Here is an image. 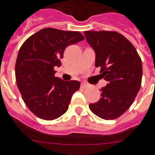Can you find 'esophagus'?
Listing matches in <instances>:
<instances>
[{"instance_id": "1", "label": "esophagus", "mask_w": 155, "mask_h": 155, "mask_svg": "<svg viewBox=\"0 0 155 155\" xmlns=\"http://www.w3.org/2000/svg\"><path fill=\"white\" fill-rule=\"evenodd\" d=\"M87 86L88 85L86 84V83H82V84H81V88H82V89H85V88L87 87Z\"/></svg>"}]
</instances>
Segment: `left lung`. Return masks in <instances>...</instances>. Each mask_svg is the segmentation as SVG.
<instances>
[{"label": "left lung", "mask_w": 155, "mask_h": 155, "mask_svg": "<svg viewBox=\"0 0 155 155\" xmlns=\"http://www.w3.org/2000/svg\"><path fill=\"white\" fill-rule=\"evenodd\" d=\"M87 42L96 52L95 66L108 82L101 89V98L89 105L90 110L104 120L124 114L134 101L141 86L142 62L131 42L113 31H86Z\"/></svg>", "instance_id": "obj_1"}]
</instances>
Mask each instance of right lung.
Masks as SVG:
<instances>
[{"label": "right lung", "mask_w": 155, "mask_h": 155, "mask_svg": "<svg viewBox=\"0 0 155 155\" xmlns=\"http://www.w3.org/2000/svg\"><path fill=\"white\" fill-rule=\"evenodd\" d=\"M83 39L79 31L46 28L21 46L15 63L17 86L25 104L38 117L52 120L67 111L80 83L55 77L54 68L61 65L66 47Z\"/></svg>", "instance_id": "add662e5"}]
</instances>
